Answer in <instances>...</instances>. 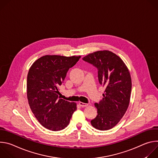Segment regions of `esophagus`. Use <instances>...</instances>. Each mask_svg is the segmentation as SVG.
<instances>
[{
    "label": "esophagus",
    "mask_w": 158,
    "mask_h": 158,
    "mask_svg": "<svg viewBox=\"0 0 158 158\" xmlns=\"http://www.w3.org/2000/svg\"><path fill=\"white\" fill-rule=\"evenodd\" d=\"M79 105L81 106V107H86L88 106L87 104H85V103H84V102H80L79 103Z\"/></svg>",
    "instance_id": "34e87169"
}]
</instances>
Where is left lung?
I'll return each mask as SVG.
<instances>
[{
	"label": "left lung",
	"mask_w": 158,
	"mask_h": 158,
	"mask_svg": "<svg viewBox=\"0 0 158 158\" xmlns=\"http://www.w3.org/2000/svg\"><path fill=\"white\" fill-rule=\"evenodd\" d=\"M82 59L96 67L99 82L106 87L102 99L94 104L98 115L91 125L101 131L109 130L120 121L129 106L132 87L129 71L123 60L109 51H96Z\"/></svg>",
	"instance_id": "left-lung-1"
}]
</instances>
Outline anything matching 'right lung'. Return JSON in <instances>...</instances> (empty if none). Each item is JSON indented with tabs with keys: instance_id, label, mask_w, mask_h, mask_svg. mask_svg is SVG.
Returning <instances> with one entry per match:
<instances>
[{
	"instance_id": "right-lung-1",
	"label": "right lung",
	"mask_w": 158,
	"mask_h": 158,
	"mask_svg": "<svg viewBox=\"0 0 158 158\" xmlns=\"http://www.w3.org/2000/svg\"><path fill=\"white\" fill-rule=\"evenodd\" d=\"M80 58L46 55L30 67L27 79L29 104L40 124L49 130L58 131L66 127L77 109L76 102L60 99L59 87L69 68Z\"/></svg>"
}]
</instances>
